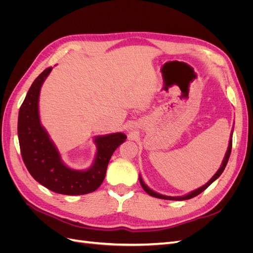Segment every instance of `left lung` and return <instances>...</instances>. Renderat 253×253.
<instances>
[{
	"instance_id": "obj_1",
	"label": "left lung",
	"mask_w": 253,
	"mask_h": 253,
	"mask_svg": "<svg viewBox=\"0 0 253 253\" xmlns=\"http://www.w3.org/2000/svg\"><path fill=\"white\" fill-rule=\"evenodd\" d=\"M231 149H232V139H230V142H229L228 151H227V153H226V156H225V158H224V160H223V164H221V167L219 168L218 171H217L215 174H214L213 177H212L208 182H207L205 186H203V187H201V188H198L197 190L193 191V192L189 193L188 195L180 196V197H172V196H166V195L158 194V193L154 192V191L151 190L150 188H148L147 186H145V185H144V182H143V181H142V179H141V177H139L140 185H141V187L143 188V190L145 191V192H147L149 195H151V196H153V197L162 198V200H169V201H186V200H190V198H193V197L197 196L198 194H201V193L203 192V191H205L207 188H208V187L211 185V183H212L214 180H215V179H217V178L219 177V176H220V174L224 172L225 168H226V166H227L228 160H229V157H230V154H231Z\"/></svg>"
}]
</instances>
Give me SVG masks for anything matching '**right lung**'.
I'll list each match as a JSON object with an SVG mask.
<instances>
[{"label": "right lung", "instance_id": "right-lung-1", "mask_svg": "<svg viewBox=\"0 0 253 253\" xmlns=\"http://www.w3.org/2000/svg\"><path fill=\"white\" fill-rule=\"evenodd\" d=\"M51 71L44 70L33 82L23 101L18 118V136L23 162L30 175L52 192L82 195L94 192L102 183L114 151L126 139L122 133L97 137V156L86 171H75L64 166L39 119V94L42 83Z\"/></svg>", "mask_w": 253, "mask_h": 253}]
</instances>
